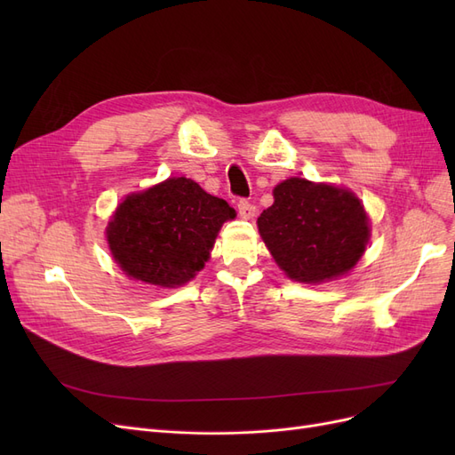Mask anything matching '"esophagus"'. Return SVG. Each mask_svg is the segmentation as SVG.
I'll return each mask as SVG.
<instances>
[{"label": "esophagus", "instance_id": "34e87169", "mask_svg": "<svg viewBox=\"0 0 455 455\" xmlns=\"http://www.w3.org/2000/svg\"><path fill=\"white\" fill-rule=\"evenodd\" d=\"M237 211H239L241 218H244V220H251V218H254V214H256V206H254L249 199H239V203H237Z\"/></svg>", "mask_w": 455, "mask_h": 455}]
</instances>
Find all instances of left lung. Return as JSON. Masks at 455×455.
<instances>
[{"mask_svg": "<svg viewBox=\"0 0 455 455\" xmlns=\"http://www.w3.org/2000/svg\"><path fill=\"white\" fill-rule=\"evenodd\" d=\"M258 218L259 235L288 277L323 283L347 273L363 256L370 228L361 201L336 186L288 178Z\"/></svg>", "mask_w": 455, "mask_h": 455, "instance_id": "1", "label": "left lung"}]
</instances>
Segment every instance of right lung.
I'll return each instance as SVG.
<instances>
[{
	"mask_svg": "<svg viewBox=\"0 0 455 455\" xmlns=\"http://www.w3.org/2000/svg\"><path fill=\"white\" fill-rule=\"evenodd\" d=\"M235 211L189 178H169L123 201L108 224V243L129 277L180 286L203 269L214 239Z\"/></svg>",
	"mask_w": 455,
	"mask_h": 455,
	"instance_id": "add662e5",
	"label": "right lung"
}]
</instances>
